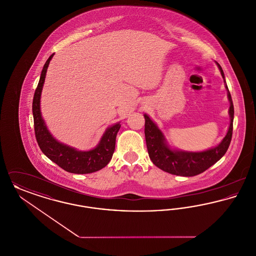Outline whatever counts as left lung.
I'll list each match as a JSON object with an SVG mask.
<instances>
[{"instance_id":"obj_1","label":"left lung","mask_w":256,"mask_h":256,"mask_svg":"<svg viewBox=\"0 0 256 256\" xmlns=\"http://www.w3.org/2000/svg\"><path fill=\"white\" fill-rule=\"evenodd\" d=\"M216 63L219 67L222 76L224 80V74L220 65L218 62ZM226 88L228 90V98L230 104L228 111L230 124L228 134L218 146L211 148L204 152H183L172 148L168 145L164 135L159 130L156 124L152 122V120L146 114L144 115L146 148L150 158L156 167L172 174L182 176H194L204 172L224 156L232 141L234 118V108L232 95L228 91L226 84Z\"/></svg>"}]
</instances>
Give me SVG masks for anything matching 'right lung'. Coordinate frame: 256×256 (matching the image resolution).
Masks as SVG:
<instances>
[{"label":"right lung","instance_id":"obj_1","mask_svg":"<svg viewBox=\"0 0 256 256\" xmlns=\"http://www.w3.org/2000/svg\"><path fill=\"white\" fill-rule=\"evenodd\" d=\"M54 54L46 61L41 72L40 80L32 102V114L34 122V132L38 146L42 152L58 164L63 170L73 174H90L106 167L112 158L116 136L121 128L120 122L106 128L100 138V143L93 150L82 152L58 142L50 134L41 115L40 98L44 86L47 69Z\"/></svg>","mask_w":256,"mask_h":256}]
</instances>
